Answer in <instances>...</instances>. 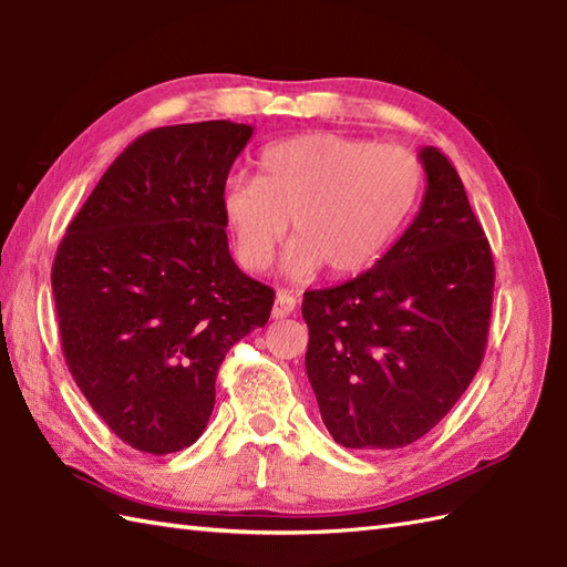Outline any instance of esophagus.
Returning a JSON list of instances; mask_svg holds the SVG:
<instances>
[{"label":"esophagus","instance_id":"esophagus-1","mask_svg":"<svg viewBox=\"0 0 567 567\" xmlns=\"http://www.w3.org/2000/svg\"><path fill=\"white\" fill-rule=\"evenodd\" d=\"M295 309H297V297H295L292 292L280 290V292L275 295V305H272V317H275V319L290 317Z\"/></svg>","mask_w":567,"mask_h":567}]
</instances>
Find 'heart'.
<instances>
[{"label":"heart","instance_id":"heart-1","mask_svg":"<svg viewBox=\"0 0 567 567\" xmlns=\"http://www.w3.org/2000/svg\"><path fill=\"white\" fill-rule=\"evenodd\" d=\"M424 187V165L402 146H375L339 134H305L270 143L258 177H228L221 216L238 262L268 268L290 219L282 268L333 277L370 268L402 234Z\"/></svg>","mask_w":567,"mask_h":567}]
</instances>
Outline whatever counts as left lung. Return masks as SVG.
I'll list each match as a JSON object with an SVG mask.
<instances>
[{"instance_id": "left-lung-1", "label": "left lung", "mask_w": 567, "mask_h": 567, "mask_svg": "<svg viewBox=\"0 0 567 567\" xmlns=\"http://www.w3.org/2000/svg\"><path fill=\"white\" fill-rule=\"evenodd\" d=\"M421 207L363 275L305 292L307 378L323 424L346 449L392 451L451 412L483 363L495 262L465 187L424 146Z\"/></svg>"}]
</instances>
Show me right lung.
I'll return each mask as SVG.
<instances>
[{
    "label": "right lung",
    "mask_w": 567,
    "mask_h": 567,
    "mask_svg": "<svg viewBox=\"0 0 567 567\" xmlns=\"http://www.w3.org/2000/svg\"><path fill=\"white\" fill-rule=\"evenodd\" d=\"M252 126L153 128L110 165L60 240L51 282L72 380L131 449L183 451L207 429L228 348L275 292L228 252L221 187Z\"/></svg>",
    "instance_id": "add662e5"
}]
</instances>
